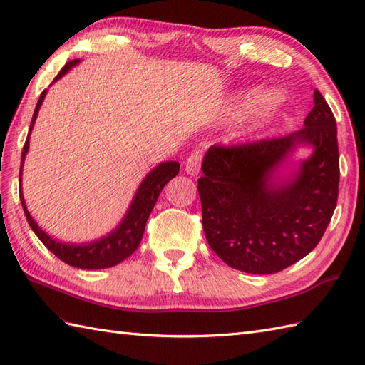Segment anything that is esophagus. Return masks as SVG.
<instances>
[{"mask_svg":"<svg viewBox=\"0 0 365 365\" xmlns=\"http://www.w3.org/2000/svg\"><path fill=\"white\" fill-rule=\"evenodd\" d=\"M200 163H202V152L194 150L192 154L186 158L185 163V171L190 175H197L200 171Z\"/></svg>","mask_w":365,"mask_h":365,"instance_id":"obj_1","label":"esophagus"}]
</instances>
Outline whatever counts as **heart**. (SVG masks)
<instances>
[{
	"label": "heart",
	"mask_w": 365,
	"mask_h": 365,
	"mask_svg": "<svg viewBox=\"0 0 365 365\" xmlns=\"http://www.w3.org/2000/svg\"><path fill=\"white\" fill-rule=\"evenodd\" d=\"M272 101H274L272 93H267L262 90L245 91L241 96H238V99L235 101L233 115L242 118V116L258 113V112H261V110L269 107ZM267 123H269V118L266 116L264 120H262V127L267 125Z\"/></svg>",
	"instance_id": "obj_1"
}]
</instances>
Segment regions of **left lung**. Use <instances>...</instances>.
<instances>
[{
  "mask_svg": "<svg viewBox=\"0 0 365 365\" xmlns=\"http://www.w3.org/2000/svg\"><path fill=\"white\" fill-rule=\"evenodd\" d=\"M299 143L313 148L291 180L279 165ZM197 180L202 225L225 264L267 275L289 267L316 247L339 194L337 127L320 91L304 127L283 138L211 146Z\"/></svg>",
  "mask_w": 365,
  "mask_h": 365,
  "instance_id": "1",
  "label": "left lung"
}]
</instances>
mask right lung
<instances>
[{"label": "right lung", "instance_id": "add662e5", "mask_svg": "<svg viewBox=\"0 0 365 365\" xmlns=\"http://www.w3.org/2000/svg\"><path fill=\"white\" fill-rule=\"evenodd\" d=\"M78 63H79V58H74V61L68 62L62 68L61 73L56 76L54 82L61 79L63 74H66L74 65ZM45 96H46V90L41 91V95L38 98V103L32 115L28 138L23 146L20 182H21L24 157H26L28 149H29V135L34 127V123H36V118L38 115L40 106L43 103ZM179 169H180L179 162H165L152 169V171L144 177V180L141 182L140 188L130 203V208L127 211V215L123 217L121 224L118 225L112 233L104 236V238L91 241L87 244H70V242H61V241L53 240L49 235H46L43 230H41V228L37 225V222L34 221V217L29 215L21 191H20V200L24 210V215H26V219L34 233L37 235V238L43 242L46 245V249L53 252L57 258H61L63 262H66V264L78 269H107V267L120 264L121 261L129 258L132 253L138 249L143 233H144V227H146L148 217L150 215L152 208L155 205L160 192H162L165 185L169 180L174 179V177L179 174Z\"/></svg>", "mask_w": 365, "mask_h": 365}]
</instances>
